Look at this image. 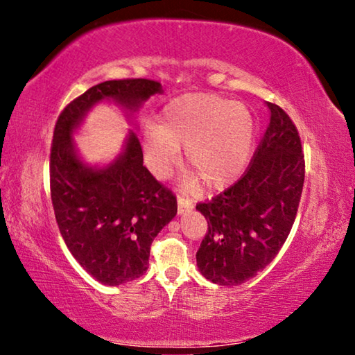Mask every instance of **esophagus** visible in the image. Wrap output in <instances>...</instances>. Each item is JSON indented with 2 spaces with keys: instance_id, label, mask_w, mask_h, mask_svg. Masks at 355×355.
Returning <instances> with one entry per match:
<instances>
[{
  "instance_id": "esophagus-1",
  "label": "esophagus",
  "mask_w": 355,
  "mask_h": 355,
  "mask_svg": "<svg viewBox=\"0 0 355 355\" xmlns=\"http://www.w3.org/2000/svg\"><path fill=\"white\" fill-rule=\"evenodd\" d=\"M178 214H186L192 211V208H194V202L191 199H184V197H178Z\"/></svg>"
}]
</instances>
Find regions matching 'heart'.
I'll use <instances>...</instances> for the list:
<instances>
[{
  "label": "heart",
  "instance_id": "obj_1",
  "mask_svg": "<svg viewBox=\"0 0 355 355\" xmlns=\"http://www.w3.org/2000/svg\"><path fill=\"white\" fill-rule=\"evenodd\" d=\"M147 161L164 178L184 147L186 163L207 186L230 184L248 169L255 152L257 120L249 106L213 94H192L172 100L161 112L159 125L142 135ZM188 177L184 186L194 184Z\"/></svg>",
  "mask_w": 355,
  "mask_h": 355
}]
</instances>
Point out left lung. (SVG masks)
Returning <instances> with one entry per match:
<instances>
[{
	"mask_svg": "<svg viewBox=\"0 0 355 355\" xmlns=\"http://www.w3.org/2000/svg\"><path fill=\"white\" fill-rule=\"evenodd\" d=\"M266 106L269 125L249 169L196 207L208 222L197 268L213 284L233 286L255 277L279 254L296 219L305 177L300 137L282 107Z\"/></svg>",
	"mask_w": 355,
	"mask_h": 355,
	"instance_id": "1",
	"label": "left lung"
}]
</instances>
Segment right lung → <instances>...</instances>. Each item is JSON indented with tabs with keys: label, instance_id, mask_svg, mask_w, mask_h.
Returning <instances> with one entry per match:
<instances>
[{
	"label": "right lung",
	"instance_id": "obj_1",
	"mask_svg": "<svg viewBox=\"0 0 355 355\" xmlns=\"http://www.w3.org/2000/svg\"><path fill=\"white\" fill-rule=\"evenodd\" d=\"M155 94H163L161 84L142 78L100 83L65 106L53 135L50 186L59 230L75 260L103 285L147 271L150 245L175 218L177 199L144 166L135 131L103 166L89 164L73 137L94 106L110 101L131 120Z\"/></svg>",
	"mask_w": 355,
	"mask_h": 355
}]
</instances>
